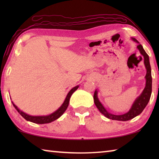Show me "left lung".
<instances>
[{
  "label": "left lung",
  "instance_id": "obj_1",
  "mask_svg": "<svg viewBox=\"0 0 159 159\" xmlns=\"http://www.w3.org/2000/svg\"><path fill=\"white\" fill-rule=\"evenodd\" d=\"M132 39H133L134 41H135L136 43H139V42L137 41L135 39H133V38H132ZM137 48H138V49L139 50V52L141 53V55L144 57V66L146 67L147 69V74L146 76H145V79H146V85H145L144 89L142 91L141 95L134 100V103L133 104V105H132L130 109L129 110V111L122 115H114L111 114V113L107 111V110L104 108L101 102H99L98 98V90H96L95 91V93H94V102H95L97 108L99 109V111H100L104 116L109 118V119L121 120V121H126V120H130L132 118H133L141 114L144 109L147 105L148 102H149L150 99L152 89V78L149 55H148L147 52H145L143 47L142 46V45L139 44L138 46H137Z\"/></svg>",
  "mask_w": 159,
  "mask_h": 159
}]
</instances>
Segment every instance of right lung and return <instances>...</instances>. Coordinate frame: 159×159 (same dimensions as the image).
Returning <instances> with one entry per match:
<instances>
[{"label": "right lung", "mask_w": 159, "mask_h": 159, "mask_svg": "<svg viewBox=\"0 0 159 159\" xmlns=\"http://www.w3.org/2000/svg\"><path fill=\"white\" fill-rule=\"evenodd\" d=\"M79 85H77L76 87H74L72 88V89L69 91V93L67 94L66 98L65 99V100L63 102V104H61V106L59 108L57 111H55V112H53L52 114H51L50 115L48 116H31L29 115L26 113L23 112L22 111H21L20 109L17 108V107L15 105V104L12 102L13 106H14L15 108L17 109V111L20 113V114L24 118H25L26 120L28 121H31L33 122L34 123H38V124H44V123H49L54 121L56 119L60 118L61 115H62L64 111H66L67 107L69 106V99L70 98L72 94H73L75 91H76L78 88H79Z\"/></svg>", "instance_id": "right-lung-1"}]
</instances>
